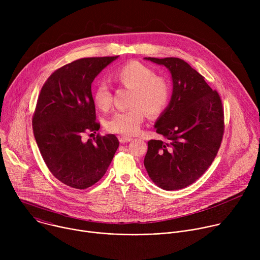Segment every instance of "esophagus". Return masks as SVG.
<instances>
[{
	"instance_id": "obj_1",
	"label": "esophagus",
	"mask_w": 260,
	"mask_h": 260,
	"mask_svg": "<svg viewBox=\"0 0 260 260\" xmlns=\"http://www.w3.org/2000/svg\"><path fill=\"white\" fill-rule=\"evenodd\" d=\"M133 139L132 138H129V137H120L119 138V142L121 143V144H124V143H127V142H131Z\"/></svg>"
}]
</instances>
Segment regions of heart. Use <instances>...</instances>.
<instances>
[{"instance_id":"b5f03b06","label":"heart","mask_w":260,"mask_h":260,"mask_svg":"<svg viewBox=\"0 0 260 260\" xmlns=\"http://www.w3.org/2000/svg\"><path fill=\"white\" fill-rule=\"evenodd\" d=\"M120 85L132 89L131 106L125 111H118L111 116L106 127L110 133L124 136L136 135L145 119L146 113L150 117L160 115L169 105L171 85L167 78L155 75V72L139 61H129L119 67L112 75ZM94 105L101 110H108L112 104V93L109 86L98 83L92 89Z\"/></svg>"}]
</instances>
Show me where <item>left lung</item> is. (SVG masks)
<instances>
[{
	"instance_id": "1",
	"label": "left lung",
	"mask_w": 260,
	"mask_h": 260,
	"mask_svg": "<svg viewBox=\"0 0 260 260\" xmlns=\"http://www.w3.org/2000/svg\"><path fill=\"white\" fill-rule=\"evenodd\" d=\"M166 66L173 78V94L155 123L165 140H150L144 166L165 190L189 186L212 165L224 134V112L219 93L205 77L178 57H145Z\"/></svg>"
}]
</instances>
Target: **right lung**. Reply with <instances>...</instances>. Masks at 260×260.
<instances>
[{
    "label": "right lung",
    "mask_w": 260,
    "mask_h": 260,
    "mask_svg": "<svg viewBox=\"0 0 260 260\" xmlns=\"http://www.w3.org/2000/svg\"><path fill=\"white\" fill-rule=\"evenodd\" d=\"M117 57H85L62 66L46 80L37 101V145L51 174L70 187L85 189L101 180L119 146L115 135L83 139L100 129L91 83Z\"/></svg>",
    "instance_id": "1"
}]
</instances>
